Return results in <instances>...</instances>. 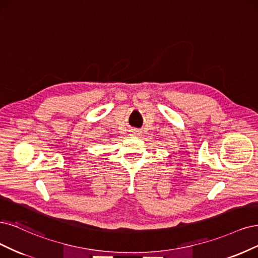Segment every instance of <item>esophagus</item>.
I'll return each mask as SVG.
<instances>
[{
	"instance_id": "obj_1",
	"label": "esophagus",
	"mask_w": 258,
	"mask_h": 258,
	"mask_svg": "<svg viewBox=\"0 0 258 258\" xmlns=\"http://www.w3.org/2000/svg\"><path fill=\"white\" fill-rule=\"evenodd\" d=\"M132 134L136 136V135H139V134H140V132H139L138 130H134V131H132Z\"/></svg>"
}]
</instances>
